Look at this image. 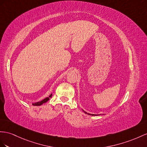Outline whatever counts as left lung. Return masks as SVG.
Wrapping results in <instances>:
<instances>
[{
  "instance_id": "obj_1",
  "label": "left lung",
  "mask_w": 147,
  "mask_h": 147,
  "mask_svg": "<svg viewBox=\"0 0 147 147\" xmlns=\"http://www.w3.org/2000/svg\"><path fill=\"white\" fill-rule=\"evenodd\" d=\"M83 112L85 113V114H88V115H96V114H89V113L86 112H85L84 111H83Z\"/></svg>"
}]
</instances>
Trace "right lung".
Here are the masks:
<instances>
[{"label":"right lung","instance_id":"add662e5","mask_svg":"<svg viewBox=\"0 0 147 147\" xmlns=\"http://www.w3.org/2000/svg\"><path fill=\"white\" fill-rule=\"evenodd\" d=\"M51 96H52V94H50V96H49L48 97H46V98H45V99H43V100H40V101H38V102H35V103H33L32 105H33V106H41V105H42L43 104H44V103H45V102H47V101H48L49 99H50V98H51Z\"/></svg>","mask_w":147,"mask_h":147}]
</instances>
